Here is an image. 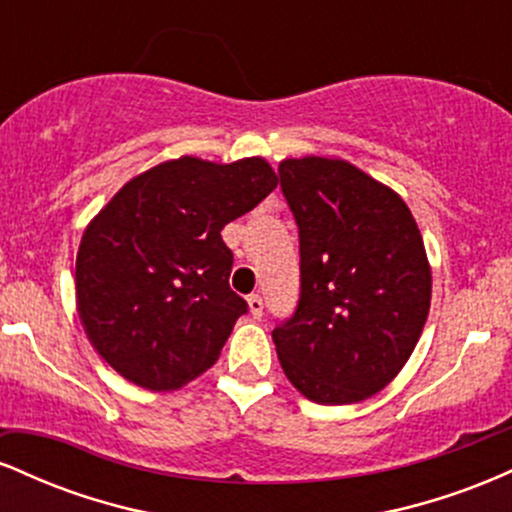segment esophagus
Wrapping results in <instances>:
<instances>
[{
  "label": "esophagus",
  "instance_id": "1",
  "mask_svg": "<svg viewBox=\"0 0 512 512\" xmlns=\"http://www.w3.org/2000/svg\"><path fill=\"white\" fill-rule=\"evenodd\" d=\"M248 305H250V313H252V315L262 317V310H264L262 296H257V293H252V296H248Z\"/></svg>",
  "mask_w": 512,
  "mask_h": 512
}]
</instances>
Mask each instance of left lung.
Wrapping results in <instances>:
<instances>
[{
  "label": "left lung",
  "mask_w": 512,
  "mask_h": 512,
  "mask_svg": "<svg viewBox=\"0 0 512 512\" xmlns=\"http://www.w3.org/2000/svg\"><path fill=\"white\" fill-rule=\"evenodd\" d=\"M301 296L274 327L279 363L317 404L380 392L409 361L431 308V267L404 199L339 158H286Z\"/></svg>",
  "instance_id": "obj_1"
}]
</instances>
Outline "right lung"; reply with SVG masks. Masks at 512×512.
Masks as SVG:
<instances>
[{
  "instance_id": "right-lung-1",
  "label": "right lung",
  "mask_w": 512,
  "mask_h": 512,
  "mask_svg": "<svg viewBox=\"0 0 512 512\" xmlns=\"http://www.w3.org/2000/svg\"><path fill=\"white\" fill-rule=\"evenodd\" d=\"M276 187L264 158L182 156L122 187L81 238L76 305L93 349L129 383L178 390L219 358L248 303L231 291L226 223Z\"/></svg>"
}]
</instances>
